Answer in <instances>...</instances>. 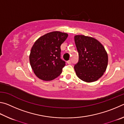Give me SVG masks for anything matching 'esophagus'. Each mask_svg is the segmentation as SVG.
<instances>
[{
	"instance_id": "esophagus-1",
	"label": "esophagus",
	"mask_w": 124,
	"mask_h": 124,
	"mask_svg": "<svg viewBox=\"0 0 124 124\" xmlns=\"http://www.w3.org/2000/svg\"><path fill=\"white\" fill-rule=\"evenodd\" d=\"M67 63H68V64H71V60H68V62H67Z\"/></svg>"
}]
</instances>
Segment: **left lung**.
Returning <instances> with one entry per match:
<instances>
[{
  "instance_id": "8db88e82",
  "label": "left lung",
  "mask_w": 124,
  "mask_h": 124,
  "mask_svg": "<svg viewBox=\"0 0 124 124\" xmlns=\"http://www.w3.org/2000/svg\"><path fill=\"white\" fill-rule=\"evenodd\" d=\"M79 60L74 69L77 77L84 82L96 81L102 76L108 65V54L96 39L84 35L74 36Z\"/></svg>"
}]
</instances>
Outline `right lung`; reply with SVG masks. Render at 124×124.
Listing matches in <instances>:
<instances>
[{
	"label": "right lung",
	"instance_id": "add662e5",
	"mask_svg": "<svg viewBox=\"0 0 124 124\" xmlns=\"http://www.w3.org/2000/svg\"><path fill=\"white\" fill-rule=\"evenodd\" d=\"M68 34L52 31L40 37L32 46L29 55L30 66L39 79L50 81L58 77L65 65L60 59V46Z\"/></svg>",
	"mask_w": 124,
	"mask_h": 124
}]
</instances>
